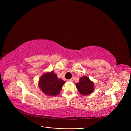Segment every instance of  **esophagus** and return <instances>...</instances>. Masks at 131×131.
<instances>
[{"label": "esophagus", "instance_id": "esophagus-1", "mask_svg": "<svg viewBox=\"0 0 131 131\" xmlns=\"http://www.w3.org/2000/svg\"><path fill=\"white\" fill-rule=\"evenodd\" d=\"M67 82H72V79H70V80H67Z\"/></svg>", "mask_w": 131, "mask_h": 131}]
</instances>
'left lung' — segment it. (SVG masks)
Segmentation results:
<instances>
[{"label":"left lung","instance_id":"obj_1","mask_svg":"<svg viewBox=\"0 0 131 131\" xmlns=\"http://www.w3.org/2000/svg\"><path fill=\"white\" fill-rule=\"evenodd\" d=\"M80 94L88 95L94 90V84L87 77H83L80 79L79 83L75 84Z\"/></svg>","mask_w":131,"mask_h":131}]
</instances>
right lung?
I'll list each match as a JSON object with an SVG mask.
<instances>
[{
    "label": "right lung",
    "mask_w": 131,
    "mask_h": 131,
    "mask_svg": "<svg viewBox=\"0 0 131 131\" xmlns=\"http://www.w3.org/2000/svg\"><path fill=\"white\" fill-rule=\"evenodd\" d=\"M65 82L58 79L53 72H51L44 74L41 77L39 81V86L45 94L55 96L60 93Z\"/></svg>",
    "instance_id": "1"
}]
</instances>
